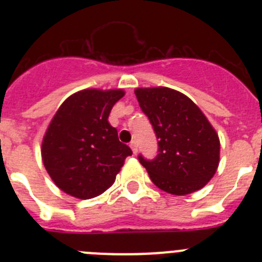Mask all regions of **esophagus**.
<instances>
[{
	"label": "esophagus",
	"instance_id": "1",
	"mask_svg": "<svg viewBox=\"0 0 262 262\" xmlns=\"http://www.w3.org/2000/svg\"><path fill=\"white\" fill-rule=\"evenodd\" d=\"M129 147H131V149H133L134 154H136V152H138V144H136L135 140H134V142H131V144H129Z\"/></svg>",
	"mask_w": 262,
	"mask_h": 262
}]
</instances>
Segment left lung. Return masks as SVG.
<instances>
[{"instance_id":"1","label":"left lung","mask_w":262,"mask_h":262,"mask_svg":"<svg viewBox=\"0 0 262 262\" xmlns=\"http://www.w3.org/2000/svg\"><path fill=\"white\" fill-rule=\"evenodd\" d=\"M136 98L159 139L154 160L139 155L159 189L186 195L205 186L219 165L221 142L214 127L189 97L170 88H138Z\"/></svg>"}]
</instances>
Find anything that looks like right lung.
<instances>
[{"instance_id": "1", "label": "right lung", "mask_w": 262, "mask_h": 262, "mask_svg": "<svg viewBox=\"0 0 262 262\" xmlns=\"http://www.w3.org/2000/svg\"><path fill=\"white\" fill-rule=\"evenodd\" d=\"M122 89H85L72 94L53 115L41 142V159L52 181L80 200L102 194L133 151L118 139L108 114Z\"/></svg>"}]
</instances>
